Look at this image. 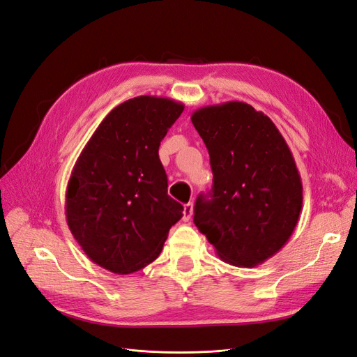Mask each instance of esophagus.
<instances>
[{"mask_svg":"<svg viewBox=\"0 0 357 357\" xmlns=\"http://www.w3.org/2000/svg\"><path fill=\"white\" fill-rule=\"evenodd\" d=\"M193 215V204L188 202L185 204V207H183V220L189 222Z\"/></svg>","mask_w":357,"mask_h":357,"instance_id":"obj_1","label":"esophagus"}]
</instances>
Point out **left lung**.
<instances>
[{"label":"left lung","mask_w":357,"mask_h":357,"mask_svg":"<svg viewBox=\"0 0 357 357\" xmlns=\"http://www.w3.org/2000/svg\"><path fill=\"white\" fill-rule=\"evenodd\" d=\"M190 121L210 155V197L195 222L222 261L253 268L282 250L302 208V181L283 135L250 104L201 107Z\"/></svg>","instance_id":"left-lung-1"}]
</instances>
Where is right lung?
<instances>
[{
  "instance_id": "add662e5",
  "label": "right lung",
  "mask_w": 357,
  "mask_h": 357,
  "mask_svg": "<svg viewBox=\"0 0 357 357\" xmlns=\"http://www.w3.org/2000/svg\"><path fill=\"white\" fill-rule=\"evenodd\" d=\"M185 105L143 95L104 117L71 171L68 228L92 262L131 274L159 256L183 205L168 195L159 144Z\"/></svg>"
}]
</instances>
